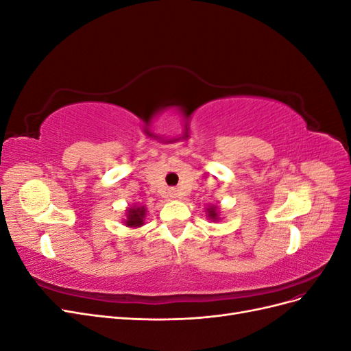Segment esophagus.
I'll return each mask as SVG.
<instances>
[{"label": "esophagus", "instance_id": "esophagus-1", "mask_svg": "<svg viewBox=\"0 0 351 351\" xmlns=\"http://www.w3.org/2000/svg\"><path fill=\"white\" fill-rule=\"evenodd\" d=\"M180 195H182V193H180L177 189H171V190H169V196H171L173 199H178Z\"/></svg>", "mask_w": 351, "mask_h": 351}]
</instances>
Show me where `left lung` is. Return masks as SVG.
<instances>
[{"mask_svg":"<svg viewBox=\"0 0 351 351\" xmlns=\"http://www.w3.org/2000/svg\"><path fill=\"white\" fill-rule=\"evenodd\" d=\"M206 217L208 219H210L212 222L219 221V208L217 205H210L206 208Z\"/></svg>","mask_w":351,"mask_h":351,"instance_id":"1","label":"left lung"}]
</instances>
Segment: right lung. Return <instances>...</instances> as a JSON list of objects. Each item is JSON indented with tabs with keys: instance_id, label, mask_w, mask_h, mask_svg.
<instances>
[{
	"instance_id": "add662e5",
	"label": "right lung",
	"mask_w": 351,
	"mask_h": 351,
	"mask_svg": "<svg viewBox=\"0 0 351 351\" xmlns=\"http://www.w3.org/2000/svg\"><path fill=\"white\" fill-rule=\"evenodd\" d=\"M145 219H146V206H129L125 209V219H124V226L129 228H139L145 226Z\"/></svg>"
}]
</instances>
